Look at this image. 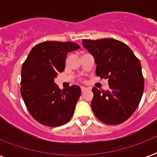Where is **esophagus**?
Segmentation results:
<instances>
[{"mask_svg": "<svg viewBox=\"0 0 157 157\" xmlns=\"http://www.w3.org/2000/svg\"><path fill=\"white\" fill-rule=\"evenodd\" d=\"M81 91H82V92H86V91L88 90V89L86 88V87H84V86L81 87Z\"/></svg>", "mask_w": 157, "mask_h": 157, "instance_id": "34e87169", "label": "esophagus"}]
</instances>
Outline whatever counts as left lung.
<instances>
[{
	"mask_svg": "<svg viewBox=\"0 0 157 157\" xmlns=\"http://www.w3.org/2000/svg\"><path fill=\"white\" fill-rule=\"evenodd\" d=\"M82 45L93 55L96 75L107 79L109 90L92 89L91 107L99 121L118 124L131 117L139 106L144 89L141 63L130 48L115 39L83 40Z\"/></svg>",
	"mask_w": 157,
	"mask_h": 157,
	"instance_id": "8db88e82",
	"label": "left lung"
}]
</instances>
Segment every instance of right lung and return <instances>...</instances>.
Returning <instances> with one entry per match:
<instances>
[{
	"label": "right lung",
	"instance_id": "right-lung-1",
	"mask_svg": "<svg viewBox=\"0 0 157 157\" xmlns=\"http://www.w3.org/2000/svg\"><path fill=\"white\" fill-rule=\"evenodd\" d=\"M74 42L45 41L35 45L21 71V94L30 114L39 123L56 127L68 122L81 96V88L61 90L54 82L65 68L68 52L78 50Z\"/></svg>",
	"mask_w": 157,
	"mask_h": 157
}]
</instances>
